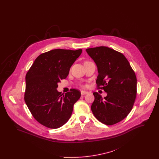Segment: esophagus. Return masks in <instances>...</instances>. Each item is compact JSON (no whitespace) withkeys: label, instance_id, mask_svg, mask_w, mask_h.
<instances>
[{"label":"esophagus","instance_id":"obj_1","mask_svg":"<svg viewBox=\"0 0 159 159\" xmlns=\"http://www.w3.org/2000/svg\"><path fill=\"white\" fill-rule=\"evenodd\" d=\"M89 93L87 92V91H85V90H82L81 91V94L82 95V96H84V95H85V94H87Z\"/></svg>","mask_w":159,"mask_h":159}]
</instances>
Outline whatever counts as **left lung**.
I'll use <instances>...</instances> for the list:
<instances>
[{
	"label": "left lung",
	"mask_w": 159,
	"mask_h": 159,
	"mask_svg": "<svg viewBox=\"0 0 159 159\" xmlns=\"http://www.w3.org/2000/svg\"><path fill=\"white\" fill-rule=\"evenodd\" d=\"M86 52L98 67V87L107 93L104 98L98 93H93L95 99L91 110L100 122L116 124L132 109L137 96V77L122 53L106 47L88 48Z\"/></svg>",
	"instance_id": "obj_1"
}]
</instances>
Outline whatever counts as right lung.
Segmentation results:
<instances>
[{"mask_svg":"<svg viewBox=\"0 0 159 159\" xmlns=\"http://www.w3.org/2000/svg\"><path fill=\"white\" fill-rule=\"evenodd\" d=\"M82 52L55 49L42 53L26 74L25 101L33 117L43 126L58 128L70 118L80 92L72 89L61 94L57 89Z\"/></svg>","mask_w":159,"mask_h":159,"instance_id":"obj_1","label":"right lung"}]
</instances>
